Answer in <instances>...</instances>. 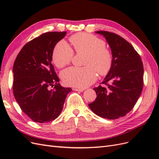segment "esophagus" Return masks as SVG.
Listing matches in <instances>:
<instances>
[{"label": "esophagus", "instance_id": "obj_1", "mask_svg": "<svg viewBox=\"0 0 159 159\" xmlns=\"http://www.w3.org/2000/svg\"><path fill=\"white\" fill-rule=\"evenodd\" d=\"M74 91H80V92H81V91H84V89H80V88H74L73 89Z\"/></svg>", "mask_w": 159, "mask_h": 159}]
</instances>
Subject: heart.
Returning a JSON list of instances; mask_svg holds the SVG:
<instances>
[{"label": "heart", "instance_id": "obj_1", "mask_svg": "<svg viewBox=\"0 0 159 159\" xmlns=\"http://www.w3.org/2000/svg\"><path fill=\"white\" fill-rule=\"evenodd\" d=\"M70 42L77 54H85L84 67H70L61 73L64 83L70 86L84 88L94 83L101 75L107 74L112 68L113 55L105 46L103 40L93 34L78 33L70 38ZM74 53L71 48L64 41L58 42L52 52V60L58 68L69 64Z\"/></svg>", "mask_w": 159, "mask_h": 159}]
</instances>
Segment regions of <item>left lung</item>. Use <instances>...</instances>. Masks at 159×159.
<instances>
[{
    "mask_svg": "<svg viewBox=\"0 0 159 159\" xmlns=\"http://www.w3.org/2000/svg\"><path fill=\"white\" fill-rule=\"evenodd\" d=\"M96 33L102 34L107 41L113 55V63L101 83L103 85L93 89L97 98L89 107L101 117L115 119L131 111L142 92L143 62L133 46L121 36L107 31Z\"/></svg>",
    "mask_w": 159,
    "mask_h": 159,
    "instance_id": "obj_1",
    "label": "left lung"
}]
</instances>
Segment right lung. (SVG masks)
<instances>
[{"instance_id": "obj_1", "label": "right lung", "mask_w": 159, "mask_h": 159, "mask_svg": "<svg viewBox=\"0 0 159 159\" xmlns=\"http://www.w3.org/2000/svg\"><path fill=\"white\" fill-rule=\"evenodd\" d=\"M66 32H49L23 46L13 66V93L19 106L33 121L54 120L71 91L61 87L52 64V52ZM53 87V89L51 88Z\"/></svg>"}]
</instances>
